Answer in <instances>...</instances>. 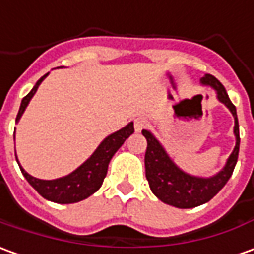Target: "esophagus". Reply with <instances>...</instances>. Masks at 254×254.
<instances>
[{
    "mask_svg": "<svg viewBox=\"0 0 254 254\" xmlns=\"http://www.w3.org/2000/svg\"><path fill=\"white\" fill-rule=\"evenodd\" d=\"M149 127V122L146 118H136L134 120V130L136 132H141L143 129H146V127Z\"/></svg>",
    "mask_w": 254,
    "mask_h": 254,
    "instance_id": "obj_1",
    "label": "esophagus"
}]
</instances>
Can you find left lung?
I'll return each mask as SVG.
<instances>
[{"label":"left lung","mask_w":254,"mask_h":254,"mask_svg":"<svg viewBox=\"0 0 254 254\" xmlns=\"http://www.w3.org/2000/svg\"><path fill=\"white\" fill-rule=\"evenodd\" d=\"M201 83L208 84L217 90L218 100L228 107L235 118L234 133L236 136V146L232 154L229 156L227 165L220 174L213 178H196L188 175L171 161L170 157L164 151L163 146L149 130H141L143 136L147 139L144 165L150 189L161 201L178 208H193L213 199L228 182L239 156L241 137L235 105L231 103L225 87L217 77H214L213 75H206L201 77Z\"/></svg>","instance_id":"8db88e82"}]
</instances>
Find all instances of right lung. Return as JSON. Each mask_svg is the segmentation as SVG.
<instances>
[{"label":"right lung","instance_id":"add662e5","mask_svg":"<svg viewBox=\"0 0 254 254\" xmlns=\"http://www.w3.org/2000/svg\"><path fill=\"white\" fill-rule=\"evenodd\" d=\"M47 75L48 73H46L44 76H41L37 80V83L34 84L32 91L23 97L20 108H19V113L16 115V121L22 117L25 108L30 101V98L34 96L39 84L43 82V79ZM133 132V124L130 122L125 127H122L121 130L105 137L97 147V150L91 154L90 158L86 163L82 164L76 171H73L72 174H69L66 177L58 178L54 181L37 179V178L29 175L20 165L19 167H20L23 177L27 179V182L40 193L44 199L54 201V203H61V204L77 203V201L91 196L93 193L97 192L100 189V186L103 185V181L107 175L108 164L111 161V158L117 153V150L124 144V141L127 140ZM13 139H15V132H13Z\"/></svg>","mask_w":254,"mask_h":254}]
</instances>
